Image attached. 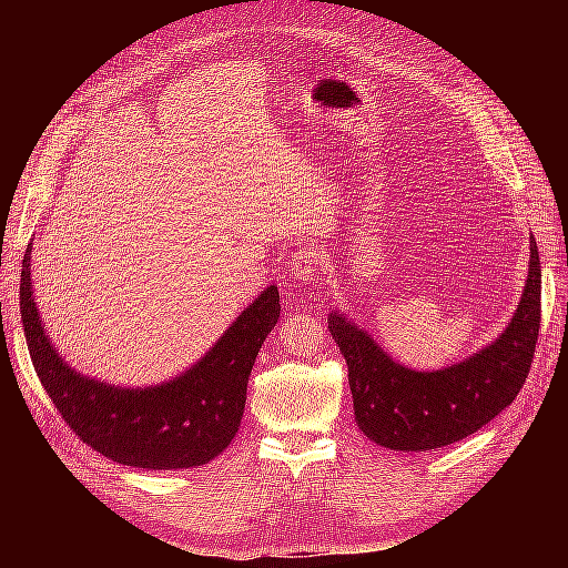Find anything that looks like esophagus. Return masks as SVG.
<instances>
[{
  "label": "esophagus",
  "mask_w": 568,
  "mask_h": 568,
  "mask_svg": "<svg viewBox=\"0 0 568 568\" xmlns=\"http://www.w3.org/2000/svg\"><path fill=\"white\" fill-rule=\"evenodd\" d=\"M320 264H322V253L317 248L300 246L294 251L292 260L287 262V268L296 278L308 283V281H315V276L320 274Z\"/></svg>",
  "instance_id": "1"
}]
</instances>
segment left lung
<instances>
[{
    "mask_svg": "<svg viewBox=\"0 0 568 568\" xmlns=\"http://www.w3.org/2000/svg\"><path fill=\"white\" fill-rule=\"evenodd\" d=\"M529 276L506 332L469 359L437 373H416L386 356L368 334L332 313L354 419L366 437L396 452H430L454 444L509 407L529 375L541 326V260L531 236Z\"/></svg>",
    "mask_w": 568,
    "mask_h": 568,
    "instance_id": "8db88e82",
    "label": "left lung"
}]
</instances>
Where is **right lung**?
Returning a JSON list of instances; mask_svg holds the SVG:
<instances>
[{"label": "right lung", "instance_id": "right-lung-1", "mask_svg": "<svg viewBox=\"0 0 568 568\" xmlns=\"http://www.w3.org/2000/svg\"><path fill=\"white\" fill-rule=\"evenodd\" d=\"M27 246L20 315L34 371L67 426L105 458L142 469H189L214 460L234 439L255 356L281 315L268 285L191 371L152 389H119L71 371L52 349L32 296Z\"/></svg>", "mask_w": 568, "mask_h": 568}]
</instances>
